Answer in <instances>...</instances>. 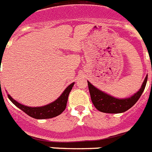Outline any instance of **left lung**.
<instances>
[{
	"label": "left lung",
	"instance_id": "left-lung-1",
	"mask_svg": "<svg viewBox=\"0 0 152 152\" xmlns=\"http://www.w3.org/2000/svg\"><path fill=\"white\" fill-rule=\"evenodd\" d=\"M148 75L145 77V81H144L139 91L130 98H124V99L114 98L112 96L98 89L94 85H92L89 81H88L92 103L98 111L104 112V113H122V112L130 109L131 107L138 102V100L139 99L141 94L143 93L144 90H145Z\"/></svg>",
	"mask_w": 152,
	"mask_h": 152
}]
</instances>
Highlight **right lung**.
Instances as JSON below:
<instances>
[{"label":"right lung","mask_w":152,"mask_h":152,"mask_svg":"<svg viewBox=\"0 0 152 152\" xmlns=\"http://www.w3.org/2000/svg\"><path fill=\"white\" fill-rule=\"evenodd\" d=\"M75 83H72L69 86L66 88V89L64 91L61 95L52 103L48 104L45 106L42 107H28V106L23 105L21 104L18 103L15 100L13 99L11 96L7 94L8 98L11 100V102L16 105L18 108L24 111V113L28 115L29 116L32 117L36 119H47L51 118L54 117H56L58 115H61L66 108L67 102V98L70 94V91L73 88Z\"/></svg>","instance_id":"obj_1"}]
</instances>
